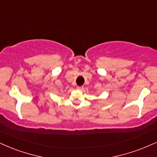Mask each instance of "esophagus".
<instances>
[{
  "label": "esophagus",
  "mask_w": 157,
  "mask_h": 157,
  "mask_svg": "<svg viewBox=\"0 0 157 157\" xmlns=\"http://www.w3.org/2000/svg\"><path fill=\"white\" fill-rule=\"evenodd\" d=\"M84 89V86H77V90H82Z\"/></svg>",
  "instance_id": "obj_1"
}]
</instances>
